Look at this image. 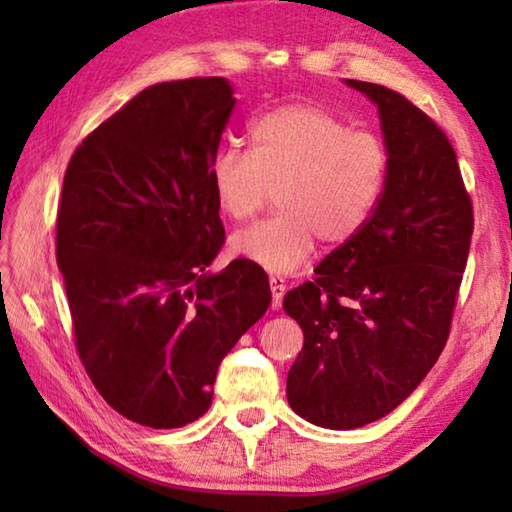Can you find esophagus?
I'll return each instance as SVG.
<instances>
[{
    "label": "esophagus",
    "mask_w": 512,
    "mask_h": 512,
    "mask_svg": "<svg viewBox=\"0 0 512 512\" xmlns=\"http://www.w3.org/2000/svg\"><path fill=\"white\" fill-rule=\"evenodd\" d=\"M268 284H271V296H273V307H282L284 291H287V280L282 275H271L268 277Z\"/></svg>",
    "instance_id": "esophagus-1"
}]
</instances>
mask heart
Returning a JSON list of instances; mask_svg holds the SVG:
<instances>
[{
	"mask_svg": "<svg viewBox=\"0 0 512 512\" xmlns=\"http://www.w3.org/2000/svg\"><path fill=\"white\" fill-rule=\"evenodd\" d=\"M250 153L221 149L210 164L216 203L232 221L280 212L237 232L232 248L271 273H291L314 253L350 244L384 198L391 151L377 133L350 128L314 103H287L250 124Z\"/></svg>",
	"mask_w": 512,
	"mask_h": 512,
	"instance_id": "obj_1",
	"label": "heart"
}]
</instances>
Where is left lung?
<instances>
[{
	"instance_id": "1",
	"label": "left lung",
	"mask_w": 512,
	"mask_h": 512,
	"mask_svg": "<svg viewBox=\"0 0 512 512\" xmlns=\"http://www.w3.org/2000/svg\"><path fill=\"white\" fill-rule=\"evenodd\" d=\"M348 85L379 108L391 151L386 192L359 237L282 302L305 334L287 377L289 404L325 429L384 418L427 377L449 339L474 230L443 128L400 92Z\"/></svg>"
}]
</instances>
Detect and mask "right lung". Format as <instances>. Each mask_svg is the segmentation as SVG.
<instances>
[{"label":"right lung","mask_w":512,"mask_h":512,"mask_svg":"<svg viewBox=\"0 0 512 512\" xmlns=\"http://www.w3.org/2000/svg\"><path fill=\"white\" fill-rule=\"evenodd\" d=\"M235 108L221 76L142 90L76 146L56 216L79 359L112 409L176 429L210 409L216 370L271 305L268 275L221 253L210 164Z\"/></svg>","instance_id":"add662e5"}]
</instances>
